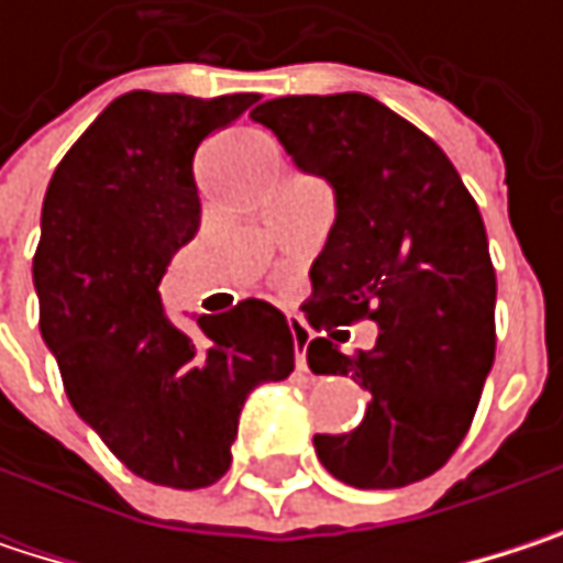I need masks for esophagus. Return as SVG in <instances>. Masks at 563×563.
I'll return each instance as SVG.
<instances>
[{"label":"esophagus","instance_id":"34e87169","mask_svg":"<svg viewBox=\"0 0 563 563\" xmlns=\"http://www.w3.org/2000/svg\"><path fill=\"white\" fill-rule=\"evenodd\" d=\"M289 332H292V345H296V368L299 372H306L309 365H306V349H309V339H312V332H309V325L306 322H292L289 319Z\"/></svg>","mask_w":563,"mask_h":563}]
</instances>
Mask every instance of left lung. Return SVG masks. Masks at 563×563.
I'll list each match as a JSON object with an SVG mask.
<instances>
[{
  "label": "left lung",
  "instance_id": "obj_1",
  "mask_svg": "<svg viewBox=\"0 0 563 563\" xmlns=\"http://www.w3.org/2000/svg\"><path fill=\"white\" fill-rule=\"evenodd\" d=\"M302 172L335 188V224L309 280L316 375L372 394L349 433H316L322 466L355 489L433 476L463 443L496 362V271L483 214L443 150L365 93L277 97L251 113ZM375 318L368 353L342 324Z\"/></svg>",
  "mask_w": 563,
  "mask_h": 563
}]
</instances>
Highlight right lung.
Returning a JSON list of instances; mask_svg holds the SVG:
<instances>
[{
  "instance_id": "1",
  "label": "right lung",
  "mask_w": 563,
  "mask_h": 563,
  "mask_svg": "<svg viewBox=\"0 0 563 563\" xmlns=\"http://www.w3.org/2000/svg\"><path fill=\"white\" fill-rule=\"evenodd\" d=\"M257 93L117 97L57 163L42 205L35 289L42 339L74 410L140 479L205 489L231 466L238 417L292 372L277 306L244 299L172 325L159 283L201 224L195 150Z\"/></svg>"
}]
</instances>
